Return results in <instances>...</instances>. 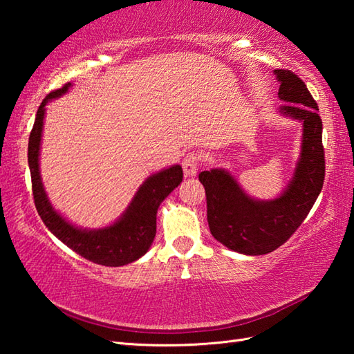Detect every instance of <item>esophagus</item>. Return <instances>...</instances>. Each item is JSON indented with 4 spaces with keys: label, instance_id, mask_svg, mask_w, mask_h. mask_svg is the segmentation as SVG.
<instances>
[{
    "label": "esophagus",
    "instance_id": "1",
    "mask_svg": "<svg viewBox=\"0 0 354 354\" xmlns=\"http://www.w3.org/2000/svg\"><path fill=\"white\" fill-rule=\"evenodd\" d=\"M201 156L198 153H187L183 160V169L185 176H194L198 173Z\"/></svg>",
    "mask_w": 354,
    "mask_h": 354
}]
</instances>
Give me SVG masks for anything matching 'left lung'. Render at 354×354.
Returning <instances> with one entry per match:
<instances>
[{
	"label": "left lung",
	"mask_w": 354,
	"mask_h": 354,
	"mask_svg": "<svg viewBox=\"0 0 354 354\" xmlns=\"http://www.w3.org/2000/svg\"><path fill=\"white\" fill-rule=\"evenodd\" d=\"M280 82V114L303 123L301 153L290 183L280 196L254 199L225 169L199 173L207 196V219L213 237L230 250L263 255L281 246L303 223L319 196L326 176L322 122L318 104L304 82L289 70H274Z\"/></svg>",
	"instance_id": "8db88e82"
}]
</instances>
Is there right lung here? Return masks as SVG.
<instances>
[{
    "label": "right lung",
    "instance_id": "obj_1",
    "mask_svg": "<svg viewBox=\"0 0 354 354\" xmlns=\"http://www.w3.org/2000/svg\"><path fill=\"white\" fill-rule=\"evenodd\" d=\"M71 84L50 93L36 112L33 129L28 138V167L32 175L33 199L37 209L53 234L82 257L103 266H123L142 257L156 234V213L161 202L183 183V167L171 165L149 176L129 207L117 222L99 230H82L59 214L44 190L39 171V150L45 117V104L68 91Z\"/></svg>",
    "mask_w": 354,
    "mask_h": 354
}]
</instances>
